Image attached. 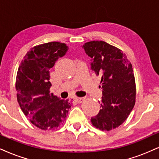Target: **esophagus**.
Masks as SVG:
<instances>
[{
    "mask_svg": "<svg viewBox=\"0 0 159 159\" xmlns=\"http://www.w3.org/2000/svg\"><path fill=\"white\" fill-rule=\"evenodd\" d=\"M75 101L77 103H82L84 101H85V98L84 97H82V98H75Z\"/></svg>",
    "mask_w": 159,
    "mask_h": 159,
    "instance_id": "1",
    "label": "esophagus"
}]
</instances>
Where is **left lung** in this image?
<instances>
[{"instance_id": "1", "label": "left lung", "mask_w": 159, "mask_h": 159, "mask_svg": "<svg viewBox=\"0 0 159 159\" xmlns=\"http://www.w3.org/2000/svg\"><path fill=\"white\" fill-rule=\"evenodd\" d=\"M82 47L91 58L92 70L102 77L101 109L91 121L99 130L109 131L122 124L134 107L136 83L132 65L120 49L104 41H91Z\"/></svg>"}]
</instances>
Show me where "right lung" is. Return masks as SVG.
I'll use <instances>...</instances> for the list:
<instances>
[{
	"instance_id": "right-lung-1",
	"label": "right lung",
	"mask_w": 159,
	"mask_h": 159,
	"mask_svg": "<svg viewBox=\"0 0 159 159\" xmlns=\"http://www.w3.org/2000/svg\"><path fill=\"white\" fill-rule=\"evenodd\" d=\"M67 51L62 43L38 45L27 52L19 66L15 84L17 102L25 116L41 130L62 125L70 107L68 99L50 93V68Z\"/></svg>"
}]
</instances>
